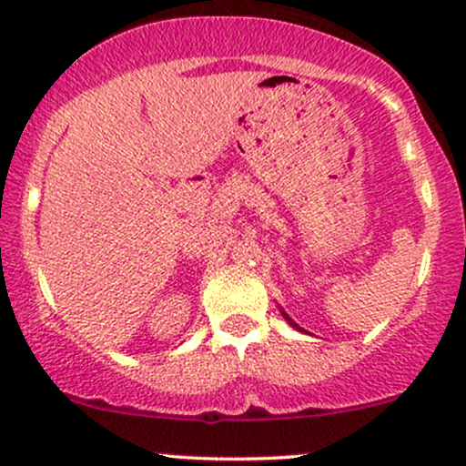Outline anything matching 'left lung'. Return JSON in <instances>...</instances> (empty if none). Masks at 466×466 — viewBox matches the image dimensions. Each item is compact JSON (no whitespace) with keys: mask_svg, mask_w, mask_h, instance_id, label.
<instances>
[{"mask_svg":"<svg viewBox=\"0 0 466 466\" xmlns=\"http://www.w3.org/2000/svg\"><path fill=\"white\" fill-rule=\"evenodd\" d=\"M280 313H282V318H285V319H287V322L293 326V329H296V330H300V333H307V330H304V329H300V326H298L296 322H293V319H291V318H289V315H287L285 311H282V309H280Z\"/></svg>","mask_w":466,"mask_h":466,"instance_id":"8db88e82","label":"left lung"}]
</instances>
